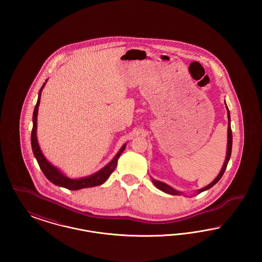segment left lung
<instances>
[{
  "label": "left lung",
  "instance_id": "1",
  "mask_svg": "<svg viewBox=\"0 0 262 262\" xmlns=\"http://www.w3.org/2000/svg\"><path fill=\"white\" fill-rule=\"evenodd\" d=\"M225 104H226V102H225ZM227 110H228V121H229V124H228V146H227V157H226V160H225L224 165H223V167H222V170H221V172H220V174H218L217 177H216V179L212 182L211 184H209L208 186H206L205 187H203V188H201L200 189L198 192L200 193V192H202V191H204V190H206V189H209L210 187H213L216 183H218L219 182V180L222 178V176L224 174L225 170H226V168H227V165H228V162H229V160H230V157H231V153H232V143H233V136H232V129H231V118H230V113H229V109H228V107H227ZM152 182H153V184L156 186V187H158L159 189H161L163 191H165V192H167V193H170V194H173V195H178V194H180L181 192L180 191H178V190H176L174 188H172L171 187H169L168 185H166V184H164L162 182H159V181H154V180H152Z\"/></svg>",
  "mask_w": 262,
  "mask_h": 262
}]
</instances>
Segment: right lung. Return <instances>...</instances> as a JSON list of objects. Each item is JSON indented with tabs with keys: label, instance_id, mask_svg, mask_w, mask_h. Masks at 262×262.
Here are the masks:
<instances>
[{
	"label": "right lung",
	"instance_id": "obj_1",
	"mask_svg": "<svg viewBox=\"0 0 262 262\" xmlns=\"http://www.w3.org/2000/svg\"><path fill=\"white\" fill-rule=\"evenodd\" d=\"M45 83L42 85V88L39 91V96H38L37 103L35 105L34 111H33V127H32V132H31V146H32V151L33 154L37 160L38 164L40 169L42 170L43 174L46 176V178L52 182L54 185L56 186H60V187H66L68 189H80V188H85V187H96L100 186L103 183L106 182V180L110 177V174H112L113 171L115 170L116 166H117V161L121 155V153L124 151L125 148V144L119 151V153L115 156V158L113 159L111 162L109 163L107 166H105L102 170H100L99 172H97L96 174H92L88 178H82L79 180H73V179H69L56 168L53 165H51L50 163L46 160V158L44 157V155L42 154L39 144H38L37 137H36V127H37V113L38 107H39V103H40V97H41V92L42 89L44 88Z\"/></svg>",
	"mask_w": 262,
	"mask_h": 262
}]
</instances>
